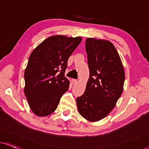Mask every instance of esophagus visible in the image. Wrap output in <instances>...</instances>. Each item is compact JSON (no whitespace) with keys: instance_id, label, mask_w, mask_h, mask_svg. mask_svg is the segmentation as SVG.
I'll return each mask as SVG.
<instances>
[{"instance_id":"1","label":"esophagus","mask_w":149,"mask_h":149,"mask_svg":"<svg viewBox=\"0 0 149 149\" xmlns=\"http://www.w3.org/2000/svg\"><path fill=\"white\" fill-rule=\"evenodd\" d=\"M72 82H73V84H75L77 83V79H72Z\"/></svg>"}]
</instances>
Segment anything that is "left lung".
<instances>
[{
    "label": "left lung",
    "instance_id": "left-lung-1",
    "mask_svg": "<svg viewBox=\"0 0 149 149\" xmlns=\"http://www.w3.org/2000/svg\"><path fill=\"white\" fill-rule=\"evenodd\" d=\"M90 77L86 90L76 99L81 116L91 122L100 120L112 110L123 91L125 75L116 48L106 40L86 41Z\"/></svg>",
    "mask_w": 149,
    "mask_h": 149
}]
</instances>
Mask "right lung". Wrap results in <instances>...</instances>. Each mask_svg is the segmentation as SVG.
I'll use <instances>...</instances> for the list:
<instances>
[{
	"label": "right lung",
	"mask_w": 149,
	"mask_h": 149,
	"mask_svg": "<svg viewBox=\"0 0 149 149\" xmlns=\"http://www.w3.org/2000/svg\"><path fill=\"white\" fill-rule=\"evenodd\" d=\"M81 41L79 37L55 35L44 40L33 51L24 75V92L31 110L37 116H48L54 112L68 91L70 81L65 77L68 60Z\"/></svg>",
	"instance_id": "obj_1"
}]
</instances>
